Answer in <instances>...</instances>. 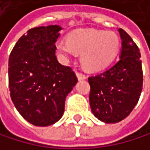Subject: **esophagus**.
<instances>
[{"mask_svg": "<svg viewBox=\"0 0 150 150\" xmlns=\"http://www.w3.org/2000/svg\"><path fill=\"white\" fill-rule=\"evenodd\" d=\"M76 76H77L78 80H85V79H86V76H85V74H82V73H79V72H76Z\"/></svg>", "mask_w": 150, "mask_h": 150, "instance_id": "obj_1", "label": "esophagus"}]
</instances>
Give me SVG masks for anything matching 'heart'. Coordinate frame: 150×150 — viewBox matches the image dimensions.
Segmentation results:
<instances>
[{
	"label": "heart",
	"instance_id": "1",
	"mask_svg": "<svg viewBox=\"0 0 150 150\" xmlns=\"http://www.w3.org/2000/svg\"><path fill=\"white\" fill-rule=\"evenodd\" d=\"M120 45L117 34L101 30H80L71 33L68 40H58L56 49L63 57L81 54V63L88 71L106 67L117 56Z\"/></svg>",
	"mask_w": 150,
	"mask_h": 150
}]
</instances>
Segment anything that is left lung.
Listing matches in <instances>:
<instances>
[{
  "instance_id": "8db88e82",
  "label": "left lung",
  "mask_w": 150,
  "mask_h": 150,
  "mask_svg": "<svg viewBox=\"0 0 150 150\" xmlns=\"http://www.w3.org/2000/svg\"><path fill=\"white\" fill-rule=\"evenodd\" d=\"M119 60L106 71L88 78L89 103L94 116L106 124L117 123L131 113L143 86L139 49L132 38L119 28Z\"/></svg>"
}]
</instances>
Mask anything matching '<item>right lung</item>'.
<instances>
[{
    "label": "right lung",
    "mask_w": 150,
    "mask_h": 150,
    "mask_svg": "<svg viewBox=\"0 0 150 150\" xmlns=\"http://www.w3.org/2000/svg\"><path fill=\"white\" fill-rule=\"evenodd\" d=\"M59 25L30 29L9 57V88L14 106L29 123L53 125L64 112V101L76 85V74L55 56Z\"/></svg>",
    "instance_id": "right-lung-1"
}]
</instances>
